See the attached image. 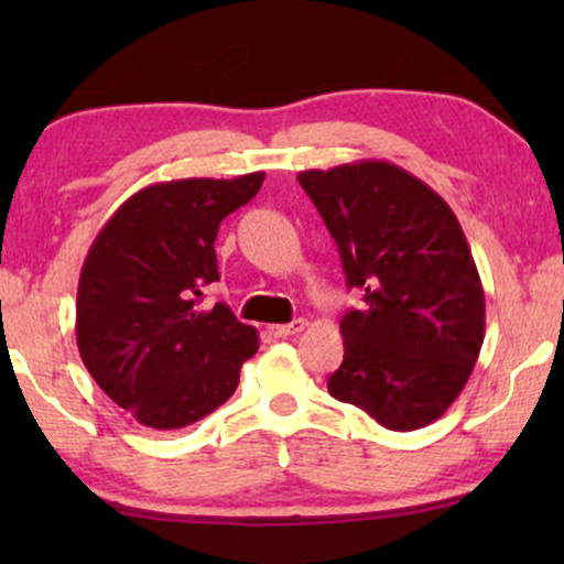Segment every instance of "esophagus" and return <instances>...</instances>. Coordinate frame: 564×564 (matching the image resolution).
<instances>
[{"mask_svg":"<svg viewBox=\"0 0 564 564\" xmlns=\"http://www.w3.org/2000/svg\"><path fill=\"white\" fill-rule=\"evenodd\" d=\"M303 328H305V321H292V323H284V326H269V334L274 338H288V336L300 334Z\"/></svg>","mask_w":564,"mask_h":564,"instance_id":"obj_1","label":"esophagus"}]
</instances>
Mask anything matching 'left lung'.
I'll return each mask as SVG.
<instances>
[{"label": "left lung", "mask_w": 564, "mask_h": 564, "mask_svg": "<svg viewBox=\"0 0 564 564\" xmlns=\"http://www.w3.org/2000/svg\"><path fill=\"white\" fill-rule=\"evenodd\" d=\"M365 307L341 318L344 361L328 392L390 431L442 419L473 375L485 292L452 207L390 161L297 174Z\"/></svg>", "instance_id": "obj_1"}]
</instances>
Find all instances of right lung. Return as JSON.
Returning <instances> with one entry per match:
<instances>
[{"label":"right lung","mask_w":564,"mask_h":564,"mask_svg":"<svg viewBox=\"0 0 564 564\" xmlns=\"http://www.w3.org/2000/svg\"><path fill=\"white\" fill-rule=\"evenodd\" d=\"M264 172L236 180L156 182L128 197L84 259L76 346L84 367L141 426L184 429L238 388L259 334L228 305L199 307L218 274L215 236L261 189Z\"/></svg>","instance_id":"obj_1"}]
</instances>
